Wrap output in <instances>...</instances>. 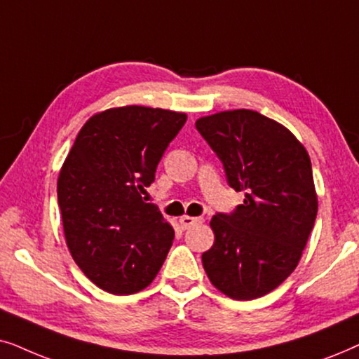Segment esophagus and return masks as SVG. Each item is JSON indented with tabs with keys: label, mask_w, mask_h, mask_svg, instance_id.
Wrapping results in <instances>:
<instances>
[{
	"label": "esophagus",
	"mask_w": 359,
	"mask_h": 359,
	"mask_svg": "<svg viewBox=\"0 0 359 359\" xmlns=\"http://www.w3.org/2000/svg\"><path fill=\"white\" fill-rule=\"evenodd\" d=\"M180 226H182L184 229H189L190 226H194V224L197 223H202L203 219L202 218H194V217H189V215H184V217H180Z\"/></svg>",
	"instance_id": "34e87169"
}]
</instances>
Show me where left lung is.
<instances>
[{"mask_svg":"<svg viewBox=\"0 0 359 359\" xmlns=\"http://www.w3.org/2000/svg\"><path fill=\"white\" fill-rule=\"evenodd\" d=\"M195 126L229 187L245 192L235 212L210 222L215 243L202 255L205 272L228 297H262L292 274L313 228L312 162L287 128L252 109L203 116Z\"/></svg>","mask_w":359,"mask_h":359,"instance_id":"obj_1","label":"left lung"}]
</instances>
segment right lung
<instances>
[{"instance_id":"1","label":"right lung","mask_w":359,"mask_h":359,"mask_svg":"<svg viewBox=\"0 0 359 359\" xmlns=\"http://www.w3.org/2000/svg\"><path fill=\"white\" fill-rule=\"evenodd\" d=\"M187 114L121 107L83 124L62 165L57 197L67 246L83 274L109 294L147 287L164 264L174 229L142 194Z\"/></svg>"}]
</instances>
